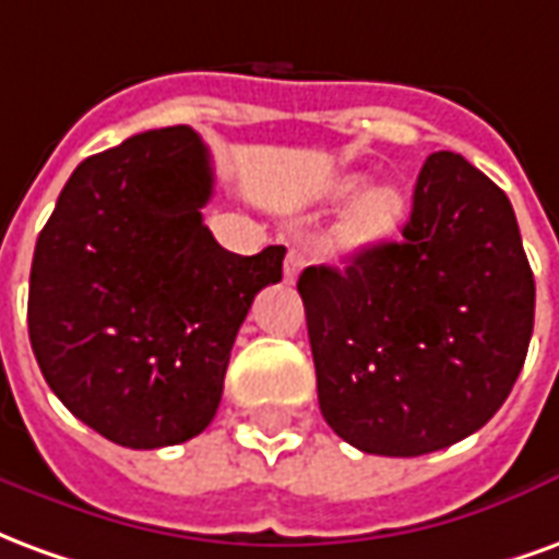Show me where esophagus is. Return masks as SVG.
I'll return each mask as SVG.
<instances>
[{
    "label": "esophagus",
    "instance_id": "esophagus-1",
    "mask_svg": "<svg viewBox=\"0 0 559 559\" xmlns=\"http://www.w3.org/2000/svg\"><path fill=\"white\" fill-rule=\"evenodd\" d=\"M302 266H305V251L302 248H290V251H287V257H284V281H287V284H293V281L299 278Z\"/></svg>",
    "mask_w": 559,
    "mask_h": 559
}]
</instances>
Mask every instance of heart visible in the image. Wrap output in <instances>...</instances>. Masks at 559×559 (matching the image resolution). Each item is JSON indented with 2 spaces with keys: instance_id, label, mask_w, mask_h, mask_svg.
<instances>
[{
  "instance_id": "1",
  "label": "heart",
  "mask_w": 559,
  "mask_h": 559,
  "mask_svg": "<svg viewBox=\"0 0 559 559\" xmlns=\"http://www.w3.org/2000/svg\"><path fill=\"white\" fill-rule=\"evenodd\" d=\"M365 176L350 173L326 188L329 203H344L362 188ZM407 218V197L395 185H374L353 200L338 224V245L344 251H368L374 245L389 242Z\"/></svg>"
}]
</instances>
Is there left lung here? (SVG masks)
Here are the masks:
<instances>
[{"mask_svg":"<svg viewBox=\"0 0 559 559\" xmlns=\"http://www.w3.org/2000/svg\"><path fill=\"white\" fill-rule=\"evenodd\" d=\"M401 242L308 266L299 296L329 428L416 457L479 431L527 359L536 284L509 197L455 152L425 160Z\"/></svg>","mask_w":559,"mask_h":559,"instance_id":"left-lung-1","label":"left lung"}]
</instances>
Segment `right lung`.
<instances>
[{
	"label": "right lung",
	"mask_w": 559,
	"mask_h": 559,
	"mask_svg": "<svg viewBox=\"0 0 559 559\" xmlns=\"http://www.w3.org/2000/svg\"><path fill=\"white\" fill-rule=\"evenodd\" d=\"M212 160L188 126L146 131L71 173L35 242L29 341L47 386L128 449L215 419L236 332L278 284L284 245L233 254L203 224Z\"/></svg>",
	"instance_id": "add662e5"
}]
</instances>
